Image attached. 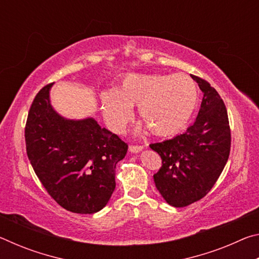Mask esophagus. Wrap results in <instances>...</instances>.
I'll return each mask as SVG.
<instances>
[{"label":"esophagus","mask_w":259,"mask_h":259,"mask_svg":"<svg viewBox=\"0 0 259 259\" xmlns=\"http://www.w3.org/2000/svg\"><path fill=\"white\" fill-rule=\"evenodd\" d=\"M143 146H140V145H130L129 146V151L131 152V153H139L140 151H143Z\"/></svg>","instance_id":"obj_1"}]
</instances>
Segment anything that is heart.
Wrapping results in <instances>:
<instances>
[{
    "instance_id": "b5f03b06",
    "label": "heart",
    "mask_w": 259,
    "mask_h": 259,
    "mask_svg": "<svg viewBox=\"0 0 259 259\" xmlns=\"http://www.w3.org/2000/svg\"><path fill=\"white\" fill-rule=\"evenodd\" d=\"M199 100L195 82L186 74H131L115 90L100 95L104 119L114 133H123L138 106L151 133L169 137L185 128Z\"/></svg>"
}]
</instances>
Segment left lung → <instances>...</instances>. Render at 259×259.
<instances>
[{
  "label": "left lung",
  "instance_id": "obj_1",
  "mask_svg": "<svg viewBox=\"0 0 259 259\" xmlns=\"http://www.w3.org/2000/svg\"><path fill=\"white\" fill-rule=\"evenodd\" d=\"M203 93L194 123L185 133L150 147L162 159L154 183L166 203L186 207L208 194L221 176L231 150L225 104L203 78L191 75Z\"/></svg>",
  "mask_w": 259,
  "mask_h": 259
}]
</instances>
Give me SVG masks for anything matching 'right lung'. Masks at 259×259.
Segmentation results:
<instances>
[{
	"label": "right lung",
	"instance_id": "1",
	"mask_svg": "<svg viewBox=\"0 0 259 259\" xmlns=\"http://www.w3.org/2000/svg\"><path fill=\"white\" fill-rule=\"evenodd\" d=\"M52 83L35 96L25 128L26 151L36 176L68 211L95 213L115 190V166L128 145L94 117L69 120L50 103Z\"/></svg>",
	"mask_w": 259,
	"mask_h": 259
}]
</instances>
